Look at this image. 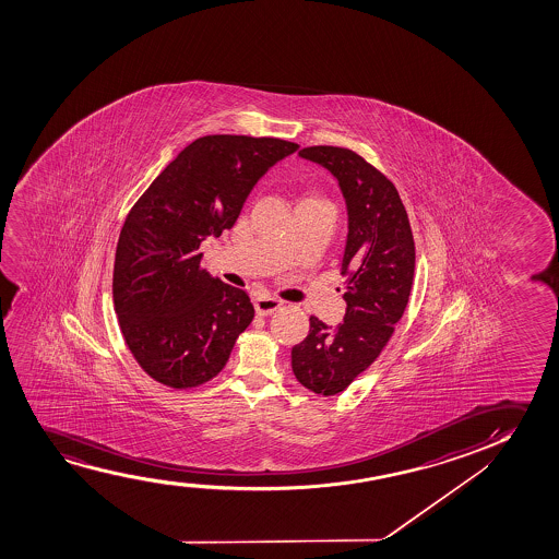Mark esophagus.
<instances>
[{
  "label": "esophagus",
  "instance_id": "1",
  "mask_svg": "<svg viewBox=\"0 0 559 559\" xmlns=\"http://www.w3.org/2000/svg\"><path fill=\"white\" fill-rule=\"evenodd\" d=\"M253 306H255V311H258V314L267 317V314L275 313L276 309L283 306V301H281L278 298H275V296H267V294H263V296H260V298H255Z\"/></svg>",
  "mask_w": 559,
  "mask_h": 559
}]
</instances>
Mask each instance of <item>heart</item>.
<instances>
[{
	"instance_id": "obj_1",
	"label": "heart",
	"mask_w": 559,
	"mask_h": 559,
	"mask_svg": "<svg viewBox=\"0 0 559 559\" xmlns=\"http://www.w3.org/2000/svg\"><path fill=\"white\" fill-rule=\"evenodd\" d=\"M301 202H322V204H329V202H326V200H321V199H304V200H301Z\"/></svg>"
}]
</instances>
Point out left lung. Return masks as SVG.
I'll return each instance as SVG.
<instances>
[{"label": "left lung", "instance_id": "left-lung-1", "mask_svg": "<svg viewBox=\"0 0 559 559\" xmlns=\"http://www.w3.org/2000/svg\"><path fill=\"white\" fill-rule=\"evenodd\" d=\"M299 156L336 177L349 215L342 261L344 322L329 329L309 317V334L292 347L298 382L330 397L347 390L393 336L413 290L416 252L405 206L380 169L342 146H307Z\"/></svg>", "mask_w": 559, "mask_h": 559}]
</instances>
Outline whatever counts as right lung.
Listing matches in <instances>:
<instances>
[{"label":"right lung","mask_w":559,"mask_h":559,"mask_svg":"<svg viewBox=\"0 0 559 559\" xmlns=\"http://www.w3.org/2000/svg\"><path fill=\"white\" fill-rule=\"evenodd\" d=\"M298 146L250 135L197 139L131 207L116 246L112 298L133 359L162 385L210 382L252 322L250 296L200 267V242L230 229L258 179Z\"/></svg>","instance_id":"add662e5"}]
</instances>
